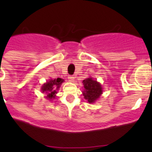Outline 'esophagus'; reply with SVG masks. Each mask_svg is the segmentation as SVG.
Instances as JSON below:
<instances>
[{
  "mask_svg": "<svg viewBox=\"0 0 152 152\" xmlns=\"http://www.w3.org/2000/svg\"><path fill=\"white\" fill-rule=\"evenodd\" d=\"M75 77H74V76H72V75L68 76V80H69V81H71V82H74V81H75Z\"/></svg>",
  "mask_w": 152,
  "mask_h": 152,
  "instance_id": "34e87169",
  "label": "esophagus"
}]
</instances>
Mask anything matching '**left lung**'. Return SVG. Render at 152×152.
<instances>
[{
    "mask_svg": "<svg viewBox=\"0 0 152 152\" xmlns=\"http://www.w3.org/2000/svg\"><path fill=\"white\" fill-rule=\"evenodd\" d=\"M83 84L85 89L83 92L84 98L91 103L95 102L102 94L101 85L91 77L83 80Z\"/></svg>",
    "mask_w": 152,
    "mask_h": 152,
    "instance_id": "8db88e82",
    "label": "left lung"
}]
</instances>
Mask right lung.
I'll return each mask as SVG.
<instances>
[{"mask_svg": "<svg viewBox=\"0 0 152 152\" xmlns=\"http://www.w3.org/2000/svg\"><path fill=\"white\" fill-rule=\"evenodd\" d=\"M63 81L64 80L59 77L57 79H51L46 84H43V86L42 87V91L47 93V98L52 100L55 98L56 94H57V90L59 88Z\"/></svg>", "mask_w": 152, "mask_h": 152, "instance_id": "1", "label": "right lung"}]
</instances>
